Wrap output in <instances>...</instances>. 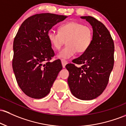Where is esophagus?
Listing matches in <instances>:
<instances>
[{
    "mask_svg": "<svg viewBox=\"0 0 126 126\" xmlns=\"http://www.w3.org/2000/svg\"><path fill=\"white\" fill-rule=\"evenodd\" d=\"M61 62H62V66H63V68H64L65 67V66L66 65V64L67 63V62L65 60H64V59H62L61 60Z\"/></svg>",
    "mask_w": 126,
    "mask_h": 126,
    "instance_id": "obj_1",
    "label": "esophagus"
}]
</instances>
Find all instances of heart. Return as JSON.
I'll return each instance as SVG.
<instances>
[{
    "label": "heart",
    "instance_id": "obj_1",
    "mask_svg": "<svg viewBox=\"0 0 126 126\" xmlns=\"http://www.w3.org/2000/svg\"><path fill=\"white\" fill-rule=\"evenodd\" d=\"M48 38L52 47L59 50L66 41L65 47L58 54V57L67 59L78 52L82 54L87 51L93 39V31L89 26L77 21H70L62 24L59 32L50 31Z\"/></svg>",
    "mask_w": 126,
    "mask_h": 126
}]
</instances>
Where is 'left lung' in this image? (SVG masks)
Returning a JSON list of instances; mask_svg holds the SVG:
<instances>
[{
  "label": "left lung",
  "instance_id": "left-lung-1",
  "mask_svg": "<svg viewBox=\"0 0 126 126\" xmlns=\"http://www.w3.org/2000/svg\"><path fill=\"white\" fill-rule=\"evenodd\" d=\"M92 26L93 39L90 47L81 56L67 64L66 68L70 92L75 97L89 100L100 96L105 90L114 66V44L105 25L91 16H81Z\"/></svg>",
  "mask_w": 126,
  "mask_h": 126
}]
</instances>
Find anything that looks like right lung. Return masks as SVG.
I'll list each match as a JSON object with an SVG mask.
<instances>
[{"label": "right lung", "mask_w": 126, "mask_h": 126, "mask_svg": "<svg viewBox=\"0 0 126 126\" xmlns=\"http://www.w3.org/2000/svg\"><path fill=\"white\" fill-rule=\"evenodd\" d=\"M67 17L50 13L34 15L22 23L15 37L12 68L19 87L30 97L46 96L63 68L59 59L49 62L54 52L48 33Z\"/></svg>", "instance_id": "1"}]
</instances>
